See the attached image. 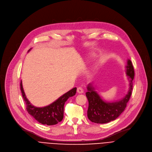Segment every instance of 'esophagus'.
Segmentation results:
<instances>
[{
  "label": "esophagus",
  "instance_id": "obj_1",
  "mask_svg": "<svg viewBox=\"0 0 152 152\" xmlns=\"http://www.w3.org/2000/svg\"><path fill=\"white\" fill-rule=\"evenodd\" d=\"M77 92L79 94H82V93H83L84 91H83V89L82 88V87H77Z\"/></svg>",
  "mask_w": 152,
  "mask_h": 152
}]
</instances>
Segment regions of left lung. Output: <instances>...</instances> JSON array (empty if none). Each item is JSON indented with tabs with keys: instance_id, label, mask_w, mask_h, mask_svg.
<instances>
[{
	"instance_id": "1",
	"label": "left lung",
	"mask_w": 152,
	"mask_h": 152,
	"mask_svg": "<svg viewBox=\"0 0 152 152\" xmlns=\"http://www.w3.org/2000/svg\"><path fill=\"white\" fill-rule=\"evenodd\" d=\"M126 68V74L130 82V87L128 93L120 101L113 103L105 102L97 92L94 91V87L90 85L87 87L88 91L86 93L89 102L87 117L91 121L98 124L107 123L115 120L123 112L132 94V81L134 77V69L130 60L127 61Z\"/></svg>"
}]
</instances>
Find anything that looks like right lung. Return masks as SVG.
Wrapping results in <instances>:
<instances>
[{
	"mask_svg": "<svg viewBox=\"0 0 152 152\" xmlns=\"http://www.w3.org/2000/svg\"><path fill=\"white\" fill-rule=\"evenodd\" d=\"M20 89L22 96L26 105V110L28 113L33 116L36 120L42 124L48 126L55 125L61 121L63 118L64 105L70 97L73 96L76 93V87L72 89L65 93L58 99L52 103V104L42 108H37L32 105L31 103L26 99L24 92L22 83L21 81Z\"/></svg>",
	"mask_w": 152,
	"mask_h": 152,
	"instance_id": "add662e5",
	"label": "right lung"
}]
</instances>
